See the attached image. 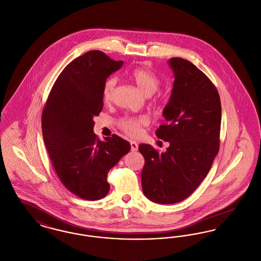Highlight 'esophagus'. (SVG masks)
Returning a JSON list of instances; mask_svg holds the SVG:
<instances>
[{"label": "esophagus", "mask_w": 261, "mask_h": 261, "mask_svg": "<svg viewBox=\"0 0 261 261\" xmlns=\"http://www.w3.org/2000/svg\"><path fill=\"white\" fill-rule=\"evenodd\" d=\"M130 146H131V150H132V151H137V150H138L139 145L137 144L136 142H134V141L130 142Z\"/></svg>", "instance_id": "obj_1"}]
</instances>
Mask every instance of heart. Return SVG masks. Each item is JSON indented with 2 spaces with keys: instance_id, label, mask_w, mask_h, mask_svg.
<instances>
[{
  "instance_id": "obj_1",
  "label": "heart",
  "mask_w": 261,
  "mask_h": 261,
  "mask_svg": "<svg viewBox=\"0 0 261 261\" xmlns=\"http://www.w3.org/2000/svg\"><path fill=\"white\" fill-rule=\"evenodd\" d=\"M129 78L136 85L139 91L146 97H149L156 92L161 85L160 78L146 67H136L129 72ZM116 85L114 78H109L102 87V99L110 102L113 97V92ZM148 123L146 116L124 117L120 120L119 127L127 135L136 137L141 133V128Z\"/></svg>"
}]
</instances>
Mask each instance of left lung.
Instances as JSON below:
<instances>
[{
    "instance_id": "1",
    "label": "left lung",
    "mask_w": 261,
    "mask_h": 261,
    "mask_svg": "<svg viewBox=\"0 0 261 261\" xmlns=\"http://www.w3.org/2000/svg\"><path fill=\"white\" fill-rule=\"evenodd\" d=\"M168 64L173 88L162 112L166 121L155 134L169 147L160 153L150 145L139 146L145 159L143 192L162 204L187 199L206 177L219 150L221 125L220 98L210 78L184 59L172 58Z\"/></svg>"
}]
</instances>
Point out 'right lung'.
<instances>
[{
  "mask_svg": "<svg viewBox=\"0 0 261 261\" xmlns=\"http://www.w3.org/2000/svg\"><path fill=\"white\" fill-rule=\"evenodd\" d=\"M122 65L100 50L76 58L57 78L43 110V139L53 166L63 186L81 199L106 197L110 169L131 149L117 135L100 141L93 131L94 116L103 107V84Z\"/></svg>",
  "mask_w": 261,
  "mask_h": 261,
  "instance_id": "add662e5",
  "label": "right lung"
}]
</instances>
